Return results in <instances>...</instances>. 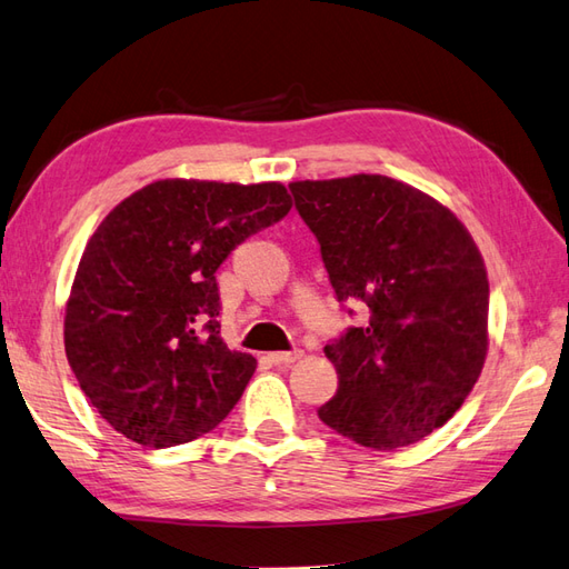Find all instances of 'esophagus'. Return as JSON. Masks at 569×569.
Returning a JSON list of instances; mask_svg holds the SVG:
<instances>
[{
	"mask_svg": "<svg viewBox=\"0 0 569 569\" xmlns=\"http://www.w3.org/2000/svg\"><path fill=\"white\" fill-rule=\"evenodd\" d=\"M300 356H302V349H290V351H276L269 356V359L276 366H290V363H296Z\"/></svg>",
	"mask_w": 569,
	"mask_h": 569,
	"instance_id": "34e87169",
	"label": "esophagus"
}]
</instances>
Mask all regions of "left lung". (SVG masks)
<instances>
[{"label": "left lung", "instance_id": "obj_1", "mask_svg": "<svg viewBox=\"0 0 569 569\" xmlns=\"http://www.w3.org/2000/svg\"><path fill=\"white\" fill-rule=\"evenodd\" d=\"M288 189L337 300L368 308L366 325L325 347L339 390L317 415L376 451L421 441L458 412L482 371L490 283L478 247L451 210L390 177Z\"/></svg>", "mask_w": 569, "mask_h": 569}]
</instances>
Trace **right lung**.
<instances>
[{"mask_svg": "<svg viewBox=\"0 0 569 569\" xmlns=\"http://www.w3.org/2000/svg\"><path fill=\"white\" fill-rule=\"evenodd\" d=\"M281 183L164 179L128 196L91 234L64 315V351L87 398L126 439L169 448L216 429L257 359L220 339L216 271L288 216Z\"/></svg>", "mask_w": 569, "mask_h": 569, "instance_id": "add662e5", "label": "right lung"}]
</instances>
